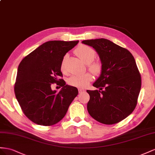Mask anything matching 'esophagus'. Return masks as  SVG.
I'll use <instances>...</instances> for the list:
<instances>
[{
	"label": "esophagus",
	"mask_w": 155,
	"mask_h": 155,
	"mask_svg": "<svg viewBox=\"0 0 155 155\" xmlns=\"http://www.w3.org/2000/svg\"><path fill=\"white\" fill-rule=\"evenodd\" d=\"M78 92H79V94H81V93L85 92V90H83V89H78Z\"/></svg>",
	"instance_id": "34e87169"
}]
</instances>
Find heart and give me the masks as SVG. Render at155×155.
<instances>
[{"label": "heart", "mask_w": 155, "mask_h": 155, "mask_svg": "<svg viewBox=\"0 0 155 155\" xmlns=\"http://www.w3.org/2000/svg\"><path fill=\"white\" fill-rule=\"evenodd\" d=\"M75 53L81 58L84 63L88 65V68L95 75H99L102 71V65L99 61H93L96 56V52L94 49L85 45H79L75 50ZM67 58L65 55L61 61L60 69L62 72L65 71V62ZM92 80V77L90 73L84 74H74L71 76L68 82L69 85L79 88L86 87Z\"/></svg>", "instance_id": "1"}]
</instances>
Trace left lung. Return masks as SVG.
<instances>
[{"instance_id": "8db88e82", "label": "left lung", "mask_w": 155, "mask_h": 155, "mask_svg": "<svg viewBox=\"0 0 155 155\" xmlns=\"http://www.w3.org/2000/svg\"><path fill=\"white\" fill-rule=\"evenodd\" d=\"M82 43L94 48L102 64L100 76L93 84L99 90H87L90 97L88 113L103 124L119 123L133 112L141 89V76L134 56L107 39Z\"/></svg>"}]
</instances>
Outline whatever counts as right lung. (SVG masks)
<instances>
[{"instance_id":"1","label":"right lung","mask_w":155,"mask_h":155,"mask_svg":"<svg viewBox=\"0 0 155 155\" xmlns=\"http://www.w3.org/2000/svg\"><path fill=\"white\" fill-rule=\"evenodd\" d=\"M78 41H49L22 60L17 69L14 91L25 116L36 124L51 126L61 120L78 91L65 84L60 65L64 56ZM62 87L59 92L51 83Z\"/></svg>"}]
</instances>
